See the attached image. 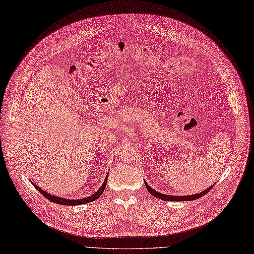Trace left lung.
Wrapping results in <instances>:
<instances>
[{
  "mask_svg": "<svg viewBox=\"0 0 254 254\" xmlns=\"http://www.w3.org/2000/svg\"><path fill=\"white\" fill-rule=\"evenodd\" d=\"M144 184L146 186V190H148V192L151 193L153 196H155V198H158L160 200H163V201H174V202H180V201H192V200H196L201 198V196H203L204 194L207 193L212 187L213 185H211L210 187H208V189H206L205 190L199 192V193H194V194H190V195H172V194H164V193H161L159 191H156L155 190H153L151 186H149L147 184V182L144 180Z\"/></svg>",
  "mask_w": 254,
  "mask_h": 254,
  "instance_id": "8db88e82",
  "label": "left lung"
}]
</instances>
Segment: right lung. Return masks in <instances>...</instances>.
<instances>
[{"mask_svg": "<svg viewBox=\"0 0 254 254\" xmlns=\"http://www.w3.org/2000/svg\"><path fill=\"white\" fill-rule=\"evenodd\" d=\"M107 182H108V175L106 177L105 181H103L102 185L100 186V189L94 192L93 194H91L90 196H88V198H82V199H77V200H70V199H64V198H61V196H58V195H54V194H51V193H48L46 190L40 189L39 186L35 185L34 183H32L34 185L35 189L39 190L45 198L48 199L49 201L51 202H54V203H58V204H61V205H67V206H75V205H82V204H87V203H90V202H93L95 201L96 199H98L99 196L101 195V193L105 191V189L107 186Z\"/></svg>", "mask_w": 254, "mask_h": 254, "instance_id": "right-lung-1", "label": "right lung"}]
</instances>
